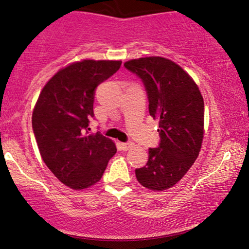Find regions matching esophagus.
<instances>
[{
    "label": "esophagus",
    "instance_id": "34e87169",
    "mask_svg": "<svg viewBox=\"0 0 249 249\" xmlns=\"http://www.w3.org/2000/svg\"><path fill=\"white\" fill-rule=\"evenodd\" d=\"M132 147H134V142H122V144H121V148L124 149V151H128V149H130Z\"/></svg>",
    "mask_w": 249,
    "mask_h": 249
}]
</instances>
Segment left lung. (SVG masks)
<instances>
[{"mask_svg": "<svg viewBox=\"0 0 249 249\" xmlns=\"http://www.w3.org/2000/svg\"><path fill=\"white\" fill-rule=\"evenodd\" d=\"M124 67L144 81L149 114L158 119L161 142L149 148L136 178L146 188L169 189L198 158L204 138V100L195 80L179 64L162 56L129 60Z\"/></svg>", "mask_w": 249, "mask_h": 249, "instance_id": "left-lung-1", "label": "left lung"}]
</instances>
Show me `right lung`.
Masks as SVG:
<instances>
[{
	"label": "right lung",
	"mask_w": 249,
	"mask_h": 249,
	"mask_svg": "<svg viewBox=\"0 0 249 249\" xmlns=\"http://www.w3.org/2000/svg\"><path fill=\"white\" fill-rule=\"evenodd\" d=\"M121 61L85 59L60 69L45 84L33 111V130L44 163L74 190L98 182L112 156L114 142L88 134L95 88L117 72Z\"/></svg>",
	"instance_id": "add662e5"
}]
</instances>
